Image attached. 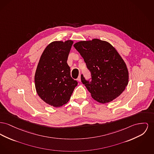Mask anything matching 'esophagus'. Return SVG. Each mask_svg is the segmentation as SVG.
Wrapping results in <instances>:
<instances>
[{
    "label": "esophagus",
    "instance_id": "esophagus-1",
    "mask_svg": "<svg viewBox=\"0 0 154 154\" xmlns=\"http://www.w3.org/2000/svg\"><path fill=\"white\" fill-rule=\"evenodd\" d=\"M77 80L79 82H81V75H79V76L77 78Z\"/></svg>",
    "mask_w": 154,
    "mask_h": 154
}]
</instances>
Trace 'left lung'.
Listing matches in <instances>:
<instances>
[{"mask_svg": "<svg viewBox=\"0 0 154 154\" xmlns=\"http://www.w3.org/2000/svg\"><path fill=\"white\" fill-rule=\"evenodd\" d=\"M74 47L80 54L91 73V82L82 74L81 80L92 98L101 103L116 99L128 82V72L125 61L116 49L105 41L93 39L75 43Z\"/></svg>", "mask_w": 154, "mask_h": 154, "instance_id": "left-lung-1", "label": "left lung"}]
</instances>
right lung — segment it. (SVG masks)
I'll use <instances>...</instances> for the list:
<instances>
[{
  "instance_id": "obj_1",
  "label": "right lung",
  "mask_w": 154,
  "mask_h": 154,
  "mask_svg": "<svg viewBox=\"0 0 154 154\" xmlns=\"http://www.w3.org/2000/svg\"><path fill=\"white\" fill-rule=\"evenodd\" d=\"M73 41H54L46 47L35 74L39 97L46 103L60 107L67 103L78 82L71 77L67 60Z\"/></svg>"
}]
</instances>
